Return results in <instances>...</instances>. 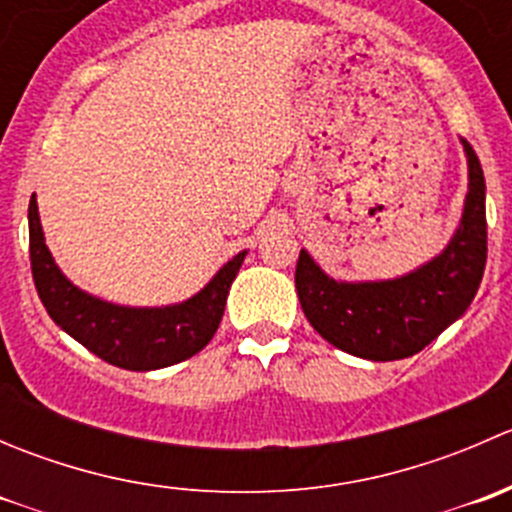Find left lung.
Listing matches in <instances>:
<instances>
[{
    "instance_id": "obj_1",
    "label": "left lung",
    "mask_w": 512,
    "mask_h": 512,
    "mask_svg": "<svg viewBox=\"0 0 512 512\" xmlns=\"http://www.w3.org/2000/svg\"><path fill=\"white\" fill-rule=\"evenodd\" d=\"M466 208L451 245L421 270L389 282H334L307 252H299L294 285L304 317L342 352L371 361H394L426 349L456 322L476 297L488 260L485 178L471 143Z\"/></svg>"
}]
</instances>
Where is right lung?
<instances>
[{"label": "right lung", "mask_w": 512, "mask_h": 512, "mask_svg": "<svg viewBox=\"0 0 512 512\" xmlns=\"http://www.w3.org/2000/svg\"><path fill=\"white\" fill-rule=\"evenodd\" d=\"M29 260L41 304L66 334L118 369L151 371L190 359L213 339L225 312L227 289L245 260V252L232 257L210 285L188 302L163 309L116 307L81 292L61 275L44 245L32 195Z\"/></svg>", "instance_id": "obj_1"}]
</instances>
